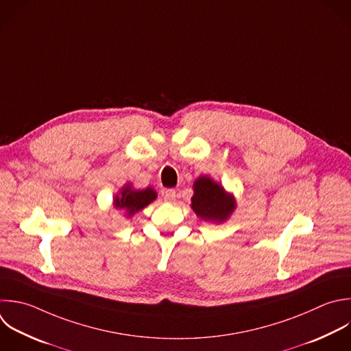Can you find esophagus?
Returning a JSON list of instances; mask_svg holds the SVG:
<instances>
[{"label":"esophagus","mask_w":351,"mask_h":351,"mask_svg":"<svg viewBox=\"0 0 351 351\" xmlns=\"http://www.w3.org/2000/svg\"><path fill=\"white\" fill-rule=\"evenodd\" d=\"M163 196H165L166 202H173L176 199V191L174 189H166Z\"/></svg>","instance_id":"esophagus-1"}]
</instances>
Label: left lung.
<instances>
[{
    "mask_svg": "<svg viewBox=\"0 0 351 351\" xmlns=\"http://www.w3.org/2000/svg\"><path fill=\"white\" fill-rule=\"evenodd\" d=\"M195 195L192 197L193 211L206 221L222 222L234 208V200L222 186L208 177H200L193 184Z\"/></svg>",
    "mask_w": 351,
    "mask_h": 351,
    "instance_id": "8db88e82",
    "label": "left lung"
}]
</instances>
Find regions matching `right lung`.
Masks as SVG:
<instances>
[{
    "instance_id": "right-lung-1",
    "label": "right lung",
    "mask_w": 351,
    "mask_h": 351,
    "mask_svg": "<svg viewBox=\"0 0 351 351\" xmlns=\"http://www.w3.org/2000/svg\"><path fill=\"white\" fill-rule=\"evenodd\" d=\"M155 199L156 192L151 188L143 191H133L130 186H126L123 188L122 195L115 197V207L125 210L128 215H133L134 213L143 210Z\"/></svg>"
}]
</instances>
